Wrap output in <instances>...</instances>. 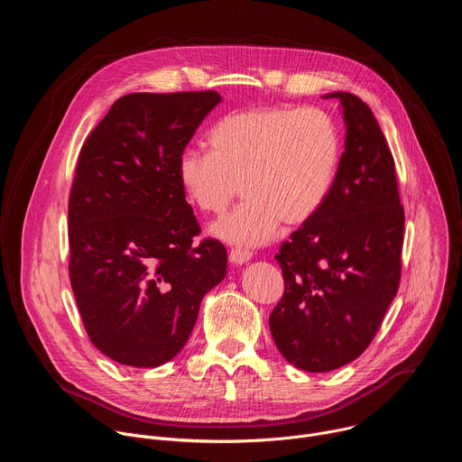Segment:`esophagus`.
Listing matches in <instances>:
<instances>
[{"label":"esophagus","instance_id":"1","mask_svg":"<svg viewBox=\"0 0 462 462\" xmlns=\"http://www.w3.org/2000/svg\"><path fill=\"white\" fill-rule=\"evenodd\" d=\"M228 257L232 263H236V265H243V263H246L252 257V252L246 248H232Z\"/></svg>","mask_w":462,"mask_h":462}]
</instances>
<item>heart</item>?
I'll list each match as a JSON object with an SVG mask.
<instances>
[{
  "instance_id": "1",
  "label": "heart",
  "mask_w": 462,
  "mask_h": 462,
  "mask_svg": "<svg viewBox=\"0 0 462 462\" xmlns=\"http://www.w3.org/2000/svg\"><path fill=\"white\" fill-rule=\"evenodd\" d=\"M210 152L184 150L177 179L186 199L203 214L221 216L246 199L212 234L237 245L273 241L285 223H307L333 189L340 137L316 107H252L225 115L208 134Z\"/></svg>"
}]
</instances>
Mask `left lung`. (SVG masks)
<instances>
[{
  "label": "left lung",
  "instance_id": "left-lung-1",
  "mask_svg": "<svg viewBox=\"0 0 462 462\" xmlns=\"http://www.w3.org/2000/svg\"><path fill=\"white\" fill-rule=\"evenodd\" d=\"M338 98L346 152L323 207L276 254L285 292L271 314L276 347L309 373L338 369L373 342L399 291L404 207L394 159L365 102Z\"/></svg>",
  "mask_w": 462,
  "mask_h": 462
}]
</instances>
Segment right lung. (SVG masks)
<instances>
[{"mask_svg":"<svg viewBox=\"0 0 462 462\" xmlns=\"http://www.w3.org/2000/svg\"><path fill=\"white\" fill-rule=\"evenodd\" d=\"M216 91L131 93L84 143L69 193V280L93 346L157 367L188 342L203 296L226 274V248L201 234L177 161Z\"/></svg>","mask_w":462,"mask_h":462,"instance_id":"obj_1","label":"right lung"}]
</instances>
